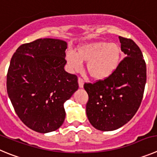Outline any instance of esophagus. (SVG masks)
<instances>
[{"instance_id":"obj_1","label":"esophagus","mask_w":157,"mask_h":157,"mask_svg":"<svg viewBox=\"0 0 157 157\" xmlns=\"http://www.w3.org/2000/svg\"><path fill=\"white\" fill-rule=\"evenodd\" d=\"M83 85H84V80L79 77L78 78V86H79L80 88H82Z\"/></svg>"}]
</instances>
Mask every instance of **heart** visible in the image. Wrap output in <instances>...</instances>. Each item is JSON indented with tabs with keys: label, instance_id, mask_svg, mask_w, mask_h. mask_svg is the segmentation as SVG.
Masks as SVG:
<instances>
[{
	"label": "heart",
	"instance_id": "obj_1",
	"mask_svg": "<svg viewBox=\"0 0 157 157\" xmlns=\"http://www.w3.org/2000/svg\"><path fill=\"white\" fill-rule=\"evenodd\" d=\"M121 53V50L117 44L96 42L80 47L76 54L67 52L66 61L73 70L80 69L81 62L87 63L86 69L90 77L95 80H103L117 67Z\"/></svg>",
	"mask_w": 157,
	"mask_h": 157
}]
</instances>
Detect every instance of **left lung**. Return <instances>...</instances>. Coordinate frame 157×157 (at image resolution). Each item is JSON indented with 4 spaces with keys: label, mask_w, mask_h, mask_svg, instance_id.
<instances>
[{
    "label": "left lung",
    "mask_w": 157,
    "mask_h": 157,
    "mask_svg": "<svg viewBox=\"0 0 157 157\" xmlns=\"http://www.w3.org/2000/svg\"><path fill=\"white\" fill-rule=\"evenodd\" d=\"M127 57L103 80L85 83L89 100L86 114L98 130H116L133 117L142 103L146 82V65L140 48L131 39L119 36Z\"/></svg>",
    "instance_id": "8db88e82"
}]
</instances>
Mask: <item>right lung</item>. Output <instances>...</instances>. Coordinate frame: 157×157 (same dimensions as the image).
<instances>
[{"label": "right lung", "mask_w": 157, "mask_h": 157, "mask_svg": "<svg viewBox=\"0 0 157 157\" xmlns=\"http://www.w3.org/2000/svg\"><path fill=\"white\" fill-rule=\"evenodd\" d=\"M67 43L38 39L20 46L7 74V92L15 113L27 127L54 132L65 118L64 103L78 88V77L64 71Z\"/></svg>", "instance_id": "1"}]
</instances>
